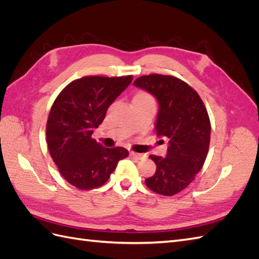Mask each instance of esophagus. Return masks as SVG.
Listing matches in <instances>:
<instances>
[{
    "label": "esophagus",
    "instance_id": "esophagus-1",
    "mask_svg": "<svg viewBox=\"0 0 259 259\" xmlns=\"http://www.w3.org/2000/svg\"><path fill=\"white\" fill-rule=\"evenodd\" d=\"M130 155L133 156V158H135L136 160H144L147 158L146 154H142V153H136V152H130Z\"/></svg>",
    "mask_w": 259,
    "mask_h": 259
}]
</instances>
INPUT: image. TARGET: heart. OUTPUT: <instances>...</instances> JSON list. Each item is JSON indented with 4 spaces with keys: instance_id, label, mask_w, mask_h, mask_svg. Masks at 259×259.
<instances>
[{
    "instance_id": "heart-1",
    "label": "heart",
    "mask_w": 259,
    "mask_h": 259,
    "mask_svg": "<svg viewBox=\"0 0 259 259\" xmlns=\"http://www.w3.org/2000/svg\"><path fill=\"white\" fill-rule=\"evenodd\" d=\"M136 99H151V97L148 95V94H146V93H139L138 95H136V97H135ZM152 100V99H151Z\"/></svg>"
}]
</instances>
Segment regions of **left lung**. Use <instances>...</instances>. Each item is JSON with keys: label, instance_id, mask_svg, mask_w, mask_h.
<instances>
[{"label": "left lung", "instance_id": "8db88e82", "mask_svg": "<svg viewBox=\"0 0 259 259\" xmlns=\"http://www.w3.org/2000/svg\"><path fill=\"white\" fill-rule=\"evenodd\" d=\"M134 85L158 101L154 128L159 137L168 139L165 156L150 155L156 169L145 183L153 192L174 195L192 182L205 162L210 139L207 111L198 93L175 76L144 75Z\"/></svg>", "mask_w": 259, "mask_h": 259}]
</instances>
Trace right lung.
I'll list each match as a JSON object with an SVG mask.
<instances>
[{"instance_id":"right-lung-1","label":"right lung","mask_w":259,"mask_h":259,"mask_svg":"<svg viewBox=\"0 0 259 259\" xmlns=\"http://www.w3.org/2000/svg\"><path fill=\"white\" fill-rule=\"evenodd\" d=\"M132 81V75L85 76L68 84L54 101L46 126L49 150L62 177L79 189L103 186L128 155L125 148H105L92 135Z\"/></svg>"}]
</instances>
